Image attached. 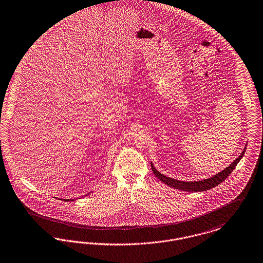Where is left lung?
Here are the masks:
<instances>
[{
  "mask_svg": "<svg viewBox=\"0 0 263 263\" xmlns=\"http://www.w3.org/2000/svg\"><path fill=\"white\" fill-rule=\"evenodd\" d=\"M246 148H247V146L243 148V151H242V154L239 156V158H236L228 167H226L224 170L220 171L219 173L211 176L210 178L203 179L200 181L186 182V181H180L177 179L170 178L158 171L152 162H151V166H152V170H153L154 174L167 186H170L174 189L187 191V192H202V191H208V190L212 189V188L218 186L225 179L227 178L231 174L232 171L235 169L238 162L241 160V158L243 157Z\"/></svg>",
  "mask_w": 263,
  "mask_h": 263,
  "instance_id": "obj_1",
  "label": "left lung"
}]
</instances>
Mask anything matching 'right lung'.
I'll use <instances>...</instances> for the list:
<instances>
[{
  "label": "right lung",
  "mask_w": 263,
  "mask_h": 263,
  "mask_svg": "<svg viewBox=\"0 0 263 263\" xmlns=\"http://www.w3.org/2000/svg\"><path fill=\"white\" fill-rule=\"evenodd\" d=\"M88 195H89V194H88ZM86 196H87V195H86ZM63 200H64V201H72V200H74V199H65V200H64V199H63Z\"/></svg>",
  "instance_id": "obj_1"
}]
</instances>
